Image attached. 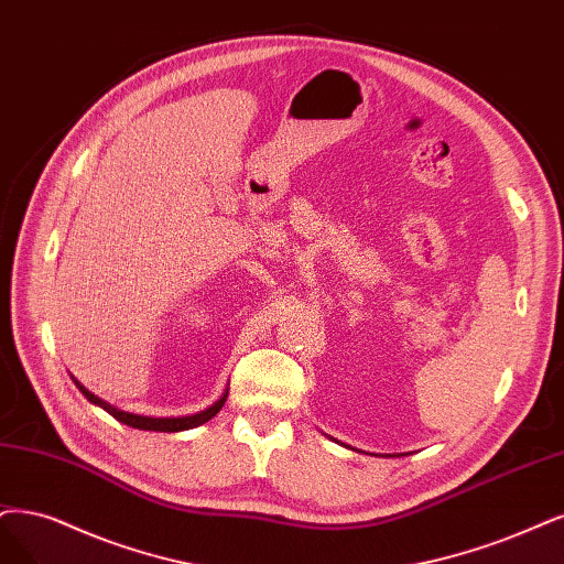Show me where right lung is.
<instances>
[{
    "mask_svg": "<svg viewBox=\"0 0 564 564\" xmlns=\"http://www.w3.org/2000/svg\"><path fill=\"white\" fill-rule=\"evenodd\" d=\"M74 383H76V388H78L83 394H86L88 402H93L95 406H101L104 411L111 413L116 421H120V423H124V425H130V427H134V430H151V432H183V430L199 427V425H204L206 421H212L214 415L223 409L225 400H227V390H225V392H223V398H220L218 402H214L212 406L204 409V411H199V413H193V415H178V419H151V415H139V413H130V411L116 409V406H111L109 402L99 400L97 394H93L90 390L83 388L76 379H74Z\"/></svg>",
    "mask_w": 564,
    "mask_h": 564,
    "instance_id": "obj_1",
    "label": "right lung"
}]
</instances>
